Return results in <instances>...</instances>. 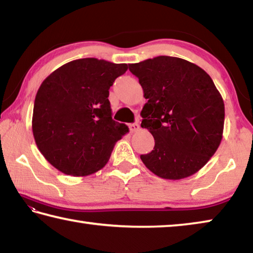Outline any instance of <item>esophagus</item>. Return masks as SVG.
I'll return each mask as SVG.
<instances>
[{"instance_id":"esophagus-1","label":"esophagus","mask_w":253,"mask_h":253,"mask_svg":"<svg viewBox=\"0 0 253 253\" xmlns=\"http://www.w3.org/2000/svg\"><path fill=\"white\" fill-rule=\"evenodd\" d=\"M139 128H140V126H139L138 123L129 124V130H130L131 132H135V131H137V130H139Z\"/></svg>"}]
</instances>
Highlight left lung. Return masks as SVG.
<instances>
[{"label":"left lung","mask_w":253,"mask_h":253,"mask_svg":"<svg viewBox=\"0 0 253 253\" xmlns=\"http://www.w3.org/2000/svg\"><path fill=\"white\" fill-rule=\"evenodd\" d=\"M147 102L143 128L155 146L140 155L145 166L165 179H182L200 170L220 146L224 102L202 68L176 57H160L128 65Z\"/></svg>","instance_id":"obj_1"}]
</instances>
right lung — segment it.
I'll use <instances>...</instances> for the list:
<instances>
[{"mask_svg":"<svg viewBox=\"0 0 253 253\" xmlns=\"http://www.w3.org/2000/svg\"><path fill=\"white\" fill-rule=\"evenodd\" d=\"M126 63L74 60L41 84L34 100L32 131L42 155L60 172L87 176L109 161L115 144L129 131L111 118L109 88Z\"/></svg>","mask_w":253,"mask_h":253,"instance_id":"right-lung-1","label":"right lung"}]
</instances>
